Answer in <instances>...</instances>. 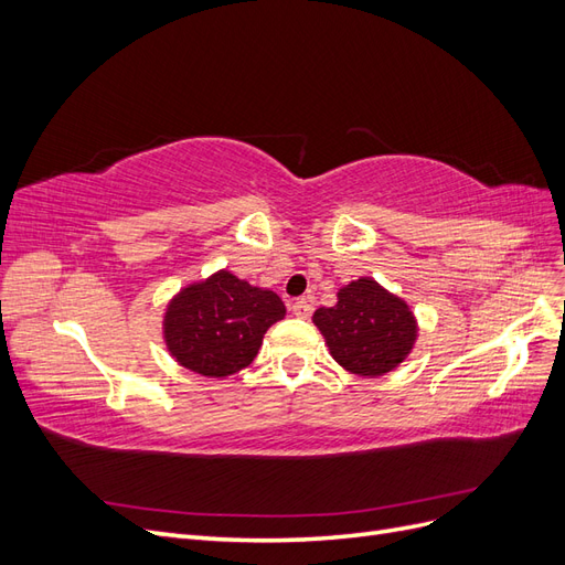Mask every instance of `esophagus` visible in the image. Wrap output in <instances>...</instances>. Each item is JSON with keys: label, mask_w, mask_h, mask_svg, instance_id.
Masks as SVG:
<instances>
[{"label": "esophagus", "mask_w": 565, "mask_h": 565, "mask_svg": "<svg viewBox=\"0 0 565 565\" xmlns=\"http://www.w3.org/2000/svg\"><path fill=\"white\" fill-rule=\"evenodd\" d=\"M289 311H292V316H297V318H309L313 313V306L306 299H297L289 303Z\"/></svg>", "instance_id": "esophagus-1"}]
</instances>
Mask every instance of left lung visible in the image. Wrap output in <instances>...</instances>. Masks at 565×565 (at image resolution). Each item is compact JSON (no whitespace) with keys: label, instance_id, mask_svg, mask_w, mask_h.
<instances>
[{"label":"left lung","instance_id":"8db88e82","mask_svg":"<svg viewBox=\"0 0 565 565\" xmlns=\"http://www.w3.org/2000/svg\"><path fill=\"white\" fill-rule=\"evenodd\" d=\"M313 324L334 361L365 380L384 377L405 363L419 337L409 303L374 278H358L339 287L337 303L318 309Z\"/></svg>","mask_w":565,"mask_h":565}]
</instances>
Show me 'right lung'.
<instances>
[{"instance_id": "add662e5", "label": "right lung", "mask_w": 565, "mask_h": 565, "mask_svg": "<svg viewBox=\"0 0 565 565\" xmlns=\"http://www.w3.org/2000/svg\"><path fill=\"white\" fill-rule=\"evenodd\" d=\"M285 313L273 289L254 287L221 268L169 299L162 316L164 347L181 367L226 380L254 361L266 330Z\"/></svg>"}]
</instances>
